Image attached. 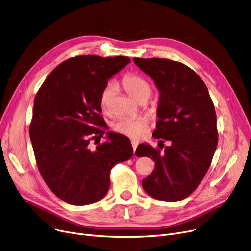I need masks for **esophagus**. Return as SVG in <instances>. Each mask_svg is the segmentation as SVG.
I'll return each mask as SVG.
<instances>
[{
	"instance_id": "1",
	"label": "esophagus",
	"mask_w": 251,
	"mask_h": 251,
	"mask_svg": "<svg viewBox=\"0 0 251 251\" xmlns=\"http://www.w3.org/2000/svg\"><path fill=\"white\" fill-rule=\"evenodd\" d=\"M131 144H132V148H133V151H134V154H135V150L138 146V141L137 140H132L131 141Z\"/></svg>"
}]
</instances>
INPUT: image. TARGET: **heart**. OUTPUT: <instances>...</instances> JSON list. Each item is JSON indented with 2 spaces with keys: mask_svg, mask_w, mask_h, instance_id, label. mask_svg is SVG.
Listing matches in <instances>:
<instances>
[{
  "mask_svg": "<svg viewBox=\"0 0 251 251\" xmlns=\"http://www.w3.org/2000/svg\"><path fill=\"white\" fill-rule=\"evenodd\" d=\"M122 85L124 89L128 92V95L137 101L142 98H149L151 95V84L146 79L134 74L125 75L122 79ZM115 91V83L107 84L101 91L100 97V103L102 112H104L105 114L111 113ZM114 128L117 132L123 135L138 138L147 133L148 124L147 121L142 118H125L119 120L114 125Z\"/></svg>",
  "mask_w": 251,
  "mask_h": 251,
  "instance_id": "b5f03b06",
  "label": "heart"
}]
</instances>
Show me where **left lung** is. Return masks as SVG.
<instances>
[{"label": "left lung", "mask_w": 251, "mask_h": 251, "mask_svg": "<svg viewBox=\"0 0 251 251\" xmlns=\"http://www.w3.org/2000/svg\"><path fill=\"white\" fill-rule=\"evenodd\" d=\"M133 61L160 91L159 120L152 136L171 142L163 152L148 143L136 149L137 156H149L155 163L142 187L153 199L182 201L200 185L218 146L213 100L202 79L186 65L160 58Z\"/></svg>", "instance_id": "8db88e82"}]
</instances>
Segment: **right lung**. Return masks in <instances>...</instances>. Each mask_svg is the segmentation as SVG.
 Masks as SVG:
<instances>
[{
    "label": "right lung",
    "instance_id": "add662e5",
    "mask_svg": "<svg viewBox=\"0 0 251 251\" xmlns=\"http://www.w3.org/2000/svg\"><path fill=\"white\" fill-rule=\"evenodd\" d=\"M129 63L123 56H77L57 66L37 91L29 127L36 164L49 188L69 204L100 201L112 168L133 154L130 139L111 131L107 141L89 149L105 132L101 91Z\"/></svg>",
    "mask_w": 251,
    "mask_h": 251
}]
</instances>
